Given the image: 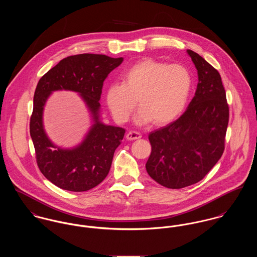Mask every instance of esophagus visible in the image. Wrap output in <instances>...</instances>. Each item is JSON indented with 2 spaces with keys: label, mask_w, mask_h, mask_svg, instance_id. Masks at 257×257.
Listing matches in <instances>:
<instances>
[{
  "label": "esophagus",
  "mask_w": 257,
  "mask_h": 257,
  "mask_svg": "<svg viewBox=\"0 0 257 257\" xmlns=\"http://www.w3.org/2000/svg\"><path fill=\"white\" fill-rule=\"evenodd\" d=\"M141 138H142V135L139 132H136V131H130L126 134V139L128 141H135V140H139Z\"/></svg>",
  "instance_id": "obj_1"
}]
</instances>
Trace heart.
<instances>
[{
  "label": "heart",
  "instance_id": "obj_1",
  "mask_svg": "<svg viewBox=\"0 0 257 257\" xmlns=\"http://www.w3.org/2000/svg\"><path fill=\"white\" fill-rule=\"evenodd\" d=\"M192 88V75L182 64H170L152 58L141 60L122 75V83L107 89L106 101L113 118L125 122L138 105L142 108L136 121L165 125L183 111Z\"/></svg>",
  "mask_w": 257,
  "mask_h": 257
}]
</instances>
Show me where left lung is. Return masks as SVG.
Masks as SVG:
<instances>
[{
    "mask_svg": "<svg viewBox=\"0 0 257 257\" xmlns=\"http://www.w3.org/2000/svg\"><path fill=\"white\" fill-rule=\"evenodd\" d=\"M198 70V85L187 110L175 121L151 132L149 176L170 189L201 181L220 160L228 123V105L218 70L188 49Z\"/></svg>",
    "mask_w": 257,
    "mask_h": 257,
    "instance_id": "left-lung-1",
    "label": "left lung"
}]
</instances>
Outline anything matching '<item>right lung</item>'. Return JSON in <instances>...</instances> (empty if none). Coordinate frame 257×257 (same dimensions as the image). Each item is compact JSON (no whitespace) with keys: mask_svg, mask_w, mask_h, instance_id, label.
Here are the masks:
<instances>
[{"mask_svg":"<svg viewBox=\"0 0 257 257\" xmlns=\"http://www.w3.org/2000/svg\"><path fill=\"white\" fill-rule=\"evenodd\" d=\"M122 60V57L92 53L68 56L37 83L30 121L37 166L47 180L63 190L88 191L101 183L110 171L114 150L120 145L125 130L99 120V100L105 79ZM57 89L78 91L94 116L95 123L86 139L73 150L57 149L43 130V107L48 96Z\"/></svg>","mask_w":257,"mask_h":257,"instance_id":"add662e5","label":"right lung"}]
</instances>
